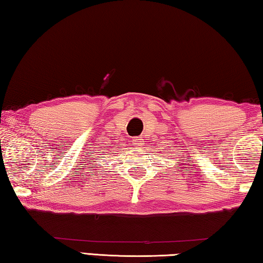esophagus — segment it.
Masks as SVG:
<instances>
[{"instance_id": "esophagus-1", "label": "esophagus", "mask_w": 263, "mask_h": 263, "mask_svg": "<svg viewBox=\"0 0 263 263\" xmlns=\"http://www.w3.org/2000/svg\"><path fill=\"white\" fill-rule=\"evenodd\" d=\"M141 138L142 137H135V139H133V141L136 142L137 146H142V144H144V141H142Z\"/></svg>"}]
</instances>
